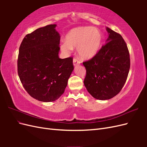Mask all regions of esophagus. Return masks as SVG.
<instances>
[{"instance_id":"34e87169","label":"esophagus","mask_w":147,"mask_h":147,"mask_svg":"<svg viewBox=\"0 0 147 147\" xmlns=\"http://www.w3.org/2000/svg\"><path fill=\"white\" fill-rule=\"evenodd\" d=\"M73 63H74V65L75 66V65H79L80 64V61L77 58H75V57H74L73 59Z\"/></svg>"}]
</instances>
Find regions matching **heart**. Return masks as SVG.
<instances>
[{
    "label": "heart",
    "mask_w": 147,
    "mask_h": 147,
    "mask_svg": "<svg viewBox=\"0 0 147 147\" xmlns=\"http://www.w3.org/2000/svg\"><path fill=\"white\" fill-rule=\"evenodd\" d=\"M102 42V34L96 28L88 26L78 27L70 30L66 35V41L61 44V48L68 53L72 48H77L79 56L88 59L94 57L98 52Z\"/></svg>",
    "instance_id": "obj_1"
}]
</instances>
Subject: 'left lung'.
<instances>
[{
	"instance_id": "1",
	"label": "left lung",
	"mask_w": 147,
	"mask_h": 147,
	"mask_svg": "<svg viewBox=\"0 0 147 147\" xmlns=\"http://www.w3.org/2000/svg\"><path fill=\"white\" fill-rule=\"evenodd\" d=\"M106 43L88 61L83 62L86 75L84 84L96 99L107 100L117 95L125 84L130 69L129 53L119 34L106 28Z\"/></svg>"
}]
</instances>
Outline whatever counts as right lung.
Here are the masks:
<instances>
[{
  "mask_svg": "<svg viewBox=\"0 0 147 147\" xmlns=\"http://www.w3.org/2000/svg\"><path fill=\"white\" fill-rule=\"evenodd\" d=\"M56 27L50 24L27 34L19 49L21 82L31 97L42 102L59 99L74 70L73 57H59L60 35Z\"/></svg>",
  "mask_w": 147,
  "mask_h": 147,
  "instance_id": "1",
  "label": "right lung"
}]
</instances>
